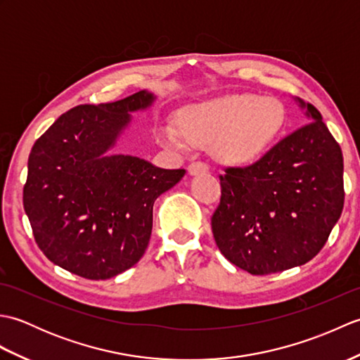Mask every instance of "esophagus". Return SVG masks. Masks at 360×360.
<instances>
[{"label": "esophagus", "mask_w": 360, "mask_h": 360, "mask_svg": "<svg viewBox=\"0 0 360 360\" xmlns=\"http://www.w3.org/2000/svg\"><path fill=\"white\" fill-rule=\"evenodd\" d=\"M207 172H209V165L205 162H201V160H196V162H192L188 165L190 174H200V173H207Z\"/></svg>", "instance_id": "esophagus-1"}]
</instances>
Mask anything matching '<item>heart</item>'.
<instances>
[{
    "instance_id": "obj_1",
    "label": "heart",
    "mask_w": 360,
    "mask_h": 360,
    "mask_svg": "<svg viewBox=\"0 0 360 360\" xmlns=\"http://www.w3.org/2000/svg\"><path fill=\"white\" fill-rule=\"evenodd\" d=\"M179 126L160 128V139L187 150L207 145L221 162L250 164L269 151L285 133L288 112L278 98L232 94L192 103L179 111Z\"/></svg>"
}]
</instances>
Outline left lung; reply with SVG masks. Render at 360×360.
Returning <instances> with one entry per match:
<instances>
[{"instance_id": "obj_1", "label": "left lung", "mask_w": 360, "mask_h": 360, "mask_svg": "<svg viewBox=\"0 0 360 360\" xmlns=\"http://www.w3.org/2000/svg\"><path fill=\"white\" fill-rule=\"evenodd\" d=\"M298 102L312 122L274 145L255 164L227 167L219 174L213 238L229 262L252 275L308 263L342 215L340 145L316 106Z\"/></svg>"}]
</instances>
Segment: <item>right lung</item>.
<instances>
[{"label":"right lung","instance_id":"right-lung-1","mask_svg":"<svg viewBox=\"0 0 360 360\" xmlns=\"http://www.w3.org/2000/svg\"><path fill=\"white\" fill-rule=\"evenodd\" d=\"M155 101L139 91L112 103L79 105L38 137L27 160L22 205L38 248L53 264L88 280L134 266L148 246L156 198L184 168L111 155L129 112Z\"/></svg>","mask_w":360,"mask_h":360}]
</instances>
